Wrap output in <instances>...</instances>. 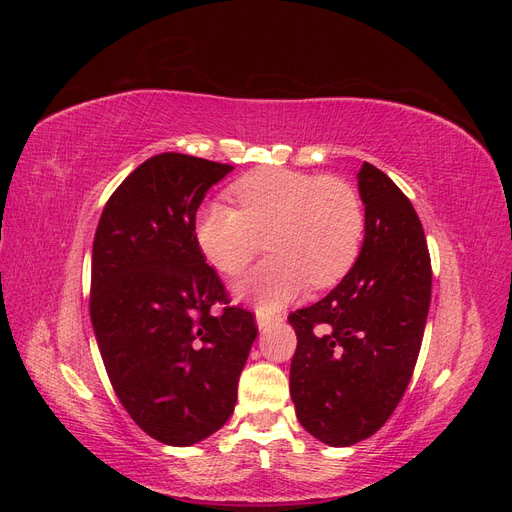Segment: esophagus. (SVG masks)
<instances>
[{"instance_id":"1","label":"esophagus","mask_w":512,"mask_h":512,"mask_svg":"<svg viewBox=\"0 0 512 512\" xmlns=\"http://www.w3.org/2000/svg\"><path fill=\"white\" fill-rule=\"evenodd\" d=\"M277 320H280V316H275V314H271V312H265V309H258V312H256L258 329H267V327H271V324L277 322Z\"/></svg>"}]
</instances>
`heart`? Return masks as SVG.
I'll use <instances>...</instances> for the list:
<instances>
[{
    "label": "heart",
    "instance_id": "heart-1",
    "mask_svg": "<svg viewBox=\"0 0 512 512\" xmlns=\"http://www.w3.org/2000/svg\"><path fill=\"white\" fill-rule=\"evenodd\" d=\"M239 209L200 207L192 235L200 254L228 277L262 250L271 256L239 284V294L280 307L301 292L335 286L354 267L365 237V209L352 185L292 168H260L232 183Z\"/></svg>",
    "mask_w": 512,
    "mask_h": 512
}]
</instances>
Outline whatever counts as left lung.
Instances as JSON below:
<instances>
[{
    "label": "left lung",
    "mask_w": 512,
    "mask_h": 512,
    "mask_svg": "<svg viewBox=\"0 0 512 512\" xmlns=\"http://www.w3.org/2000/svg\"><path fill=\"white\" fill-rule=\"evenodd\" d=\"M365 241L327 297L288 316L297 333L290 397L299 423L324 444L350 446L389 421L421 350L431 301L423 224L397 185L359 170Z\"/></svg>",
    "instance_id": "8db88e82"
}]
</instances>
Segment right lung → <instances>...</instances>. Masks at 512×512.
<instances>
[{
    "instance_id": "obj_1",
    "label": "right lung",
    "mask_w": 512,
    "mask_h": 512,
    "mask_svg": "<svg viewBox=\"0 0 512 512\" xmlns=\"http://www.w3.org/2000/svg\"><path fill=\"white\" fill-rule=\"evenodd\" d=\"M230 170L185 153L153 156L121 181L96 228L89 314L108 380L132 421L170 446H192L228 421L258 335L192 235L207 190Z\"/></svg>"
}]
</instances>
